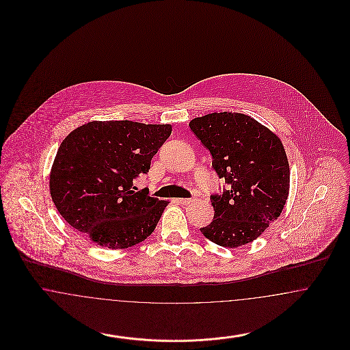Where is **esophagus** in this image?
<instances>
[{
    "instance_id": "esophagus-1",
    "label": "esophagus",
    "mask_w": 350,
    "mask_h": 350,
    "mask_svg": "<svg viewBox=\"0 0 350 350\" xmlns=\"http://www.w3.org/2000/svg\"><path fill=\"white\" fill-rule=\"evenodd\" d=\"M177 202H178L180 204H189V203L193 202V200H191V198H180V200H177Z\"/></svg>"
}]
</instances>
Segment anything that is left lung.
Wrapping results in <instances>:
<instances>
[{
	"label": "left lung",
	"instance_id": "8db88e82",
	"mask_svg": "<svg viewBox=\"0 0 350 350\" xmlns=\"http://www.w3.org/2000/svg\"><path fill=\"white\" fill-rule=\"evenodd\" d=\"M191 131L213 156V167L230 185L211 196L213 221L200 228L224 248L256 240L281 215L290 189V167L281 139L240 113L194 118Z\"/></svg>",
	"mask_w": 350,
	"mask_h": 350
}]
</instances>
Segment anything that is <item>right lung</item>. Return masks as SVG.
Returning a JSON list of instances; mask_svg holds the SVG:
<instances>
[{"label": "right lung", "mask_w": 350, "mask_h": 350, "mask_svg": "<svg viewBox=\"0 0 350 350\" xmlns=\"http://www.w3.org/2000/svg\"><path fill=\"white\" fill-rule=\"evenodd\" d=\"M172 133L170 124L93 120L68 135L50 173L52 200L68 224L100 247L124 250L154 231L167 200L133 180Z\"/></svg>", "instance_id": "obj_1"}]
</instances>
